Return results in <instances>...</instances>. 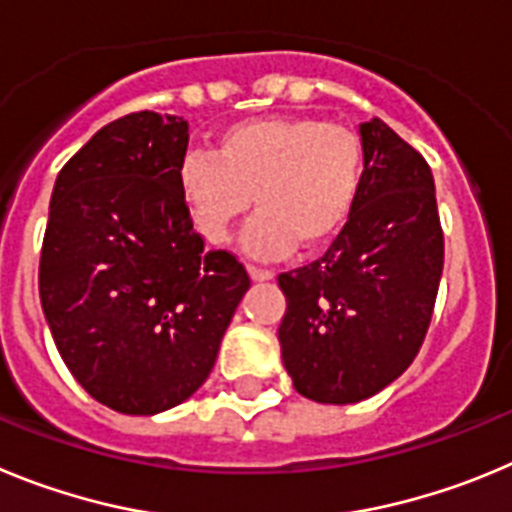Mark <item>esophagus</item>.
I'll return each instance as SVG.
<instances>
[{
  "instance_id": "esophagus-1",
  "label": "esophagus",
  "mask_w": 512,
  "mask_h": 512,
  "mask_svg": "<svg viewBox=\"0 0 512 512\" xmlns=\"http://www.w3.org/2000/svg\"><path fill=\"white\" fill-rule=\"evenodd\" d=\"M247 270H250L252 280H257V283H265V280H273V278H275V273H273V270H267V267L247 265Z\"/></svg>"
}]
</instances>
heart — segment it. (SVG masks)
Instances as JSON below:
<instances>
[{
	"mask_svg": "<svg viewBox=\"0 0 512 512\" xmlns=\"http://www.w3.org/2000/svg\"><path fill=\"white\" fill-rule=\"evenodd\" d=\"M367 150L344 124L313 117H255L224 127L214 150L191 147L178 191L193 224L224 245L255 209L247 252L278 257L329 242L354 214L365 188Z\"/></svg>",
	"mask_w": 512,
	"mask_h": 512,
	"instance_id": "b5f03b06",
	"label": "heart"
}]
</instances>
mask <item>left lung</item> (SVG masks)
<instances>
[{"label":"left lung","mask_w":512,"mask_h":512,"mask_svg":"<svg viewBox=\"0 0 512 512\" xmlns=\"http://www.w3.org/2000/svg\"><path fill=\"white\" fill-rule=\"evenodd\" d=\"M367 178L329 250L280 273L288 311L278 329L293 388L316 403L372 398L416 359L434 316L444 232L434 176L388 124L359 127Z\"/></svg>","instance_id":"left-lung-1"}]
</instances>
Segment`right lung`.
Instances as JSON below:
<instances>
[{
    "label": "right lung",
    "instance_id": "obj_1",
    "mask_svg": "<svg viewBox=\"0 0 512 512\" xmlns=\"http://www.w3.org/2000/svg\"><path fill=\"white\" fill-rule=\"evenodd\" d=\"M188 122L132 112L101 127L55 178L40 301L81 388L153 416L201 388L250 288L229 250H206L178 191Z\"/></svg>",
    "mask_w": 512,
    "mask_h": 512
}]
</instances>
